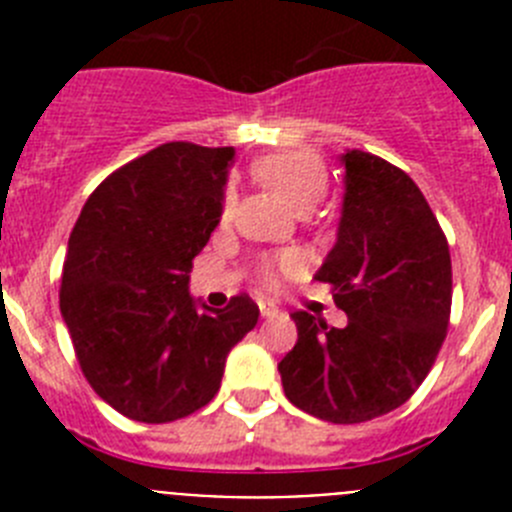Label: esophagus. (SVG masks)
I'll list each match as a JSON object with an SVG mask.
<instances>
[{
    "instance_id": "34e87169",
    "label": "esophagus",
    "mask_w": 512,
    "mask_h": 512,
    "mask_svg": "<svg viewBox=\"0 0 512 512\" xmlns=\"http://www.w3.org/2000/svg\"><path fill=\"white\" fill-rule=\"evenodd\" d=\"M259 310H261V318H274L279 312V307L274 302H259Z\"/></svg>"
}]
</instances>
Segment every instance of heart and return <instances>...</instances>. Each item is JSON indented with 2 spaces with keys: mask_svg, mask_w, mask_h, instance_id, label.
Returning <instances> with one entry per match:
<instances>
[{
  "mask_svg": "<svg viewBox=\"0 0 512 512\" xmlns=\"http://www.w3.org/2000/svg\"><path fill=\"white\" fill-rule=\"evenodd\" d=\"M256 176L269 189L282 197L289 207L300 215H307L328 192V171L320 164V158L305 151H282L271 153V156L261 158L259 164L253 166ZM235 202L238 194L235 187H225L223 192V207H220V220L228 223L235 212ZM295 269V256H279L266 266V277L274 279L277 274H287Z\"/></svg>",
  "mask_w": 512,
  "mask_h": 512,
  "instance_id": "1",
  "label": "heart"
}]
</instances>
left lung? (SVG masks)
<instances>
[{
	"mask_svg": "<svg viewBox=\"0 0 512 512\" xmlns=\"http://www.w3.org/2000/svg\"><path fill=\"white\" fill-rule=\"evenodd\" d=\"M336 246L315 279L333 287L346 328L292 312L295 348L279 361L284 395L328 423L392 413L420 387L451 315L449 243L423 192L384 158L346 151Z\"/></svg>",
	"mask_w": 512,
	"mask_h": 512,
	"instance_id": "1",
	"label": "left lung"
}]
</instances>
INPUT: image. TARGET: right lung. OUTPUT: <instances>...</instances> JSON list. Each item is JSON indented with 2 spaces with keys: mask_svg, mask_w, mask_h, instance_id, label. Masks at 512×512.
<instances>
[{
  "mask_svg": "<svg viewBox=\"0 0 512 512\" xmlns=\"http://www.w3.org/2000/svg\"><path fill=\"white\" fill-rule=\"evenodd\" d=\"M233 148L164 143L89 194L69 238L61 315L81 372L107 405L138 423L205 408L230 348L253 330L248 295L197 307L194 256L220 223Z\"/></svg>",
  "mask_w": 512,
  "mask_h": 512,
  "instance_id": "add662e5",
  "label": "right lung"
}]
</instances>
